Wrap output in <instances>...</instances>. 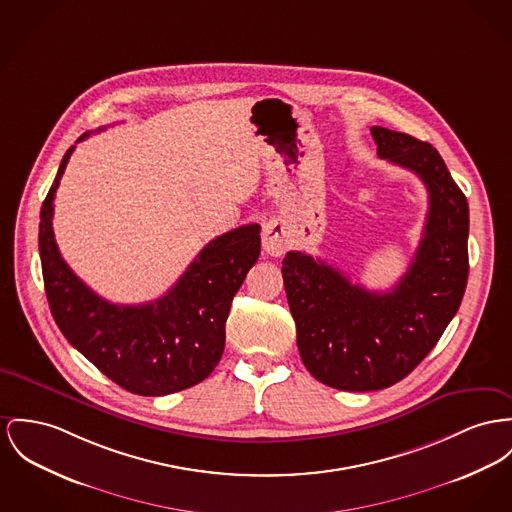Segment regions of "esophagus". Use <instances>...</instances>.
<instances>
[{"mask_svg":"<svg viewBox=\"0 0 512 512\" xmlns=\"http://www.w3.org/2000/svg\"><path fill=\"white\" fill-rule=\"evenodd\" d=\"M262 246L270 256H281L285 252L287 240H285V231L279 221H270L264 225L262 231Z\"/></svg>","mask_w":512,"mask_h":512,"instance_id":"1","label":"esophagus"}]
</instances>
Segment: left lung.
Masks as SVG:
<instances>
[{"label":"left lung","mask_w":512,"mask_h":512,"mask_svg":"<svg viewBox=\"0 0 512 512\" xmlns=\"http://www.w3.org/2000/svg\"><path fill=\"white\" fill-rule=\"evenodd\" d=\"M380 159L415 172L429 192L423 239L392 291L353 285L305 252H287L283 283L308 373L347 392L400 382L441 340L468 283V200L439 151L413 136L373 126Z\"/></svg>","instance_id":"1"}]
</instances>
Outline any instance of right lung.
Returning <instances> with one entry per match:
<instances>
[{
    "mask_svg": "<svg viewBox=\"0 0 512 512\" xmlns=\"http://www.w3.org/2000/svg\"><path fill=\"white\" fill-rule=\"evenodd\" d=\"M73 149L66 151L42 204L38 229L44 289L58 328L103 375L132 394L167 396L202 382L223 355L233 297L260 256V227L244 225L211 240L161 299L108 303L71 272L52 231L56 190Z\"/></svg>",
    "mask_w": 512,
    "mask_h": 512,
    "instance_id": "right-lung-1",
    "label": "right lung"
}]
</instances>
